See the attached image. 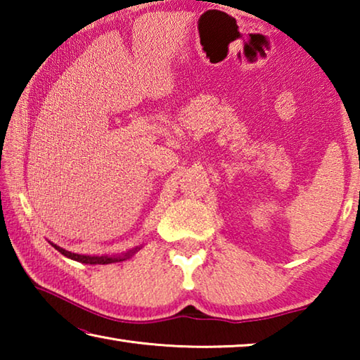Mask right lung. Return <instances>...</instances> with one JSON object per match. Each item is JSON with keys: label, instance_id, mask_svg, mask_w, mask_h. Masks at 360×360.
<instances>
[{"label": "right lung", "instance_id": "1", "mask_svg": "<svg viewBox=\"0 0 360 360\" xmlns=\"http://www.w3.org/2000/svg\"><path fill=\"white\" fill-rule=\"evenodd\" d=\"M53 248L57 249L58 252H62L66 257H70L72 260H77V262H82V264H90V265H106V264H114V262H120V260H125L130 257V254H125L124 257H108V255H101V257H92V255H81V254H75V252H70V251H65L63 248L56 246Z\"/></svg>", "mask_w": 360, "mask_h": 360}]
</instances>
